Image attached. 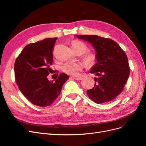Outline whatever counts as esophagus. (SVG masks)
Instances as JSON below:
<instances>
[{
    "label": "esophagus",
    "instance_id": "esophagus-1",
    "mask_svg": "<svg viewBox=\"0 0 146 146\" xmlns=\"http://www.w3.org/2000/svg\"><path fill=\"white\" fill-rule=\"evenodd\" d=\"M71 78L77 80V81H81V80L82 79V77H71Z\"/></svg>",
    "mask_w": 146,
    "mask_h": 146
}]
</instances>
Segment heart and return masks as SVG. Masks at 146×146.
I'll use <instances>...</instances> for the list:
<instances>
[{"label":"heart","mask_w":146,"mask_h":146,"mask_svg":"<svg viewBox=\"0 0 146 146\" xmlns=\"http://www.w3.org/2000/svg\"><path fill=\"white\" fill-rule=\"evenodd\" d=\"M72 47L74 51H79L82 54L86 53L88 50L87 45L83 42L74 40L72 42ZM97 57L95 53H88L84 56V62L88 67H93L96 63ZM82 68V64L79 62H67L62 67V71L69 75L76 76Z\"/></svg>","instance_id":"heart-1"}]
</instances>
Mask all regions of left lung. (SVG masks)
<instances>
[{
    "label": "left lung",
    "instance_id": "8db88e82",
    "mask_svg": "<svg viewBox=\"0 0 146 146\" xmlns=\"http://www.w3.org/2000/svg\"><path fill=\"white\" fill-rule=\"evenodd\" d=\"M87 41L95 49L97 61L91 68L95 84L87 93L96 104L110 101L123 91L130 74L128 59L124 51L113 40L97 35H75Z\"/></svg>",
    "mask_w": 146,
    "mask_h": 146
}]
</instances>
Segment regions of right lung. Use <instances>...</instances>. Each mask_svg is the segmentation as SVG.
Instances as JSON below:
<instances>
[{
  "label": "right lung",
  "mask_w": 146,
  "mask_h": 146,
  "mask_svg": "<svg viewBox=\"0 0 146 146\" xmlns=\"http://www.w3.org/2000/svg\"><path fill=\"white\" fill-rule=\"evenodd\" d=\"M58 37L27 45L17 58L15 74L19 89L32 104L50 106L56 100L69 76L60 73L55 81L47 76L53 64V48Z\"/></svg>",
  "instance_id": "right-lung-1"
}]
</instances>
